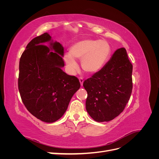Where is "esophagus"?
Returning <instances> with one entry per match:
<instances>
[{"instance_id": "1", "label": "esophagus", "mask_w": 159, "mask_h": 159, "mask_svg": "<svg viewBox=\"0 0 159 159\" xmlns=\"http://www.w3.org/2000/svg\"><path fill=\"white\" fill-rule=\"evenodd\" d=\"M79 80H80V82L81 85L82 86V85H83V83H84V79H83L82 78H79Z\"/></svg>"}]
</instances>
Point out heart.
<instances>
[{
    "label": "heart",
    "instance_id": "heart-1",
    "mask_svg": "<svg viewBox=\"0 0 159 159\" xmlns=\"http://www.w3.org/2000/svg\"><path fill=\"white\" fill-rule=\"evenodd\" d=\"M110 54L111 47L106 40L84 39L71 46L69 54L64 56V60L72 73L78 70L76 60H81V68L84 71L93 74L103 68Z\"/></svg>",
    "mask_w": 159,
    "mask_h": 159
}]
</instances>
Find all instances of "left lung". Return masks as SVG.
Returning <instances> with one entry per match:
<instances>
[{
  "label": "left lung",
  "instance_id": "1",
  "mask_svg": "<svg viewBox=\"0 0 159 159\" xmlns=\"http://www.w3.org/2000/svg\"><path fill=\"white\" fill-rule=\"evenodd\" d=\"M132 71L127 51L121 48L102 70L84 81L86 110L95 121H111L123 112L132 93Z\"/></svg>",
  "mask_w": 159,
  "mask_h": 159
}]
</instances>
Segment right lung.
<instances>
[{"label":"right lung","mask_w":159,"mask_h":159,"mask_svg":"<svg viewBox=\"0 0 159 159\" xmlns=\"http://www.w3.org/2000/svg\"><path fill=\"white\" fill-rule=\"evenodd\" d=\"M51 38L46 32L28 43L19 62L18 80L24 105L34 116L46 123L55 122L63 116L72 96L80 88L75 76L61 70L64 47ZM48 41L50 47L44 45Z\"/></svg>","instance_id":"right-lung-1"}]
</instances>
